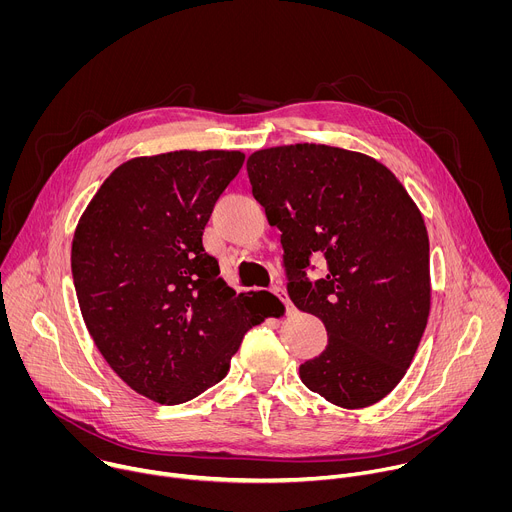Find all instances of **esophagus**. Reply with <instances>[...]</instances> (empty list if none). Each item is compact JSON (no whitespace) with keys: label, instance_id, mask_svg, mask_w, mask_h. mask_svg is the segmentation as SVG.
Instances as JSON below:
<instances>
[{"label":"esophagus","instance_id":"1","mask_svg":"<svg viewBox=\"0 0 512 512\" xmlns=\"http://www.w3.org/2000/svg\"><path fill=\"white\" fill-rule=\"evenodd\" d=\"M271 294L283 304V308H285V314H289V312H294V306H291V302L287 300V294H285V291H283V287H279V285H273L271 289Z\"/></svg>","mask_w":512,"mask_h":512}]
</instances>
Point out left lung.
<instances>
[{"label":"left lung","mask_w":512,"mask_h":512,"mask_svg":"<svg viewBox=\"0 0 512 512\" xmlns=\"http://www.w3.org/2000/svg\"><path fill=\"white\" fill-rule=\"evenodd\" d=\"M255 200L281 231L289 300L320 318L322 354L300 367L326 401L369 407L407 373L429 316V239L407 190L377 160L296 143L247 160ZM327 273L310 280L311 259Z\"/></svg>","instance_id":"left-lung-1"}]
</instances>
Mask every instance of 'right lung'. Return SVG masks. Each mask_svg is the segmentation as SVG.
I'll return each instance as SVG.
<instances>
[{"label":"right lung","mask_w":512,"mask_h":512,"mask_svg":"<svg viewBox=\"0 0 512 512\" xmlns=\"http://www.w3.org/2000/svg\"><path fill=\"white\" fill-rule=\"evenodd\" d=\"M241 152H170L121 164L72 239L79 306L109 367L139 395L186 403L223 381L245 332L273 316L269 291L235 294L202 247Z\"/></svg>","instance_id":"add662e5"}]
</instances>
